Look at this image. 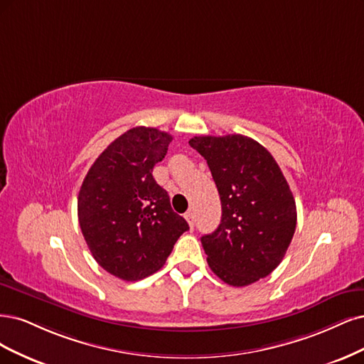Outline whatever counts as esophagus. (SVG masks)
Here are the masks:
<instances>
[{"label":"esophagus","instance_id":"esophagus-1","mask_svg":"<svg viewBox=\"0 0 364 364\" xmlns=\"http://www.w3.org/2000/svg\"><path fill=\"white\" fill-rule=\"evenodd\" d=\"M184 218H186V220H187V224H189V227L193 228V227H195V215H193L192 210H189V212H187V213L184 215Z\"/></svg>","mask_w":364,"mask_h":364}]
</instances>
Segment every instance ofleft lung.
Masks as SVG:
<instances>
[{
  "label": "left lung",
  "instance_id": "obj_1",
  "mask_svg": "<svg viewBox=\"0 0 364 364\" xmlns=\"http://www.w3.org/2000/svg\"><path fill=\"white\" fill-rule=\"evenodd\" d=\"M189 145L207 160L220 196V224L201 237L208 266L230 286H250L274 271L291 242L290 187L271 152L251 137L195 136Z\"/></svg>",
  "mask_w": 364,
  "mask_h": 364
}]
</instances>
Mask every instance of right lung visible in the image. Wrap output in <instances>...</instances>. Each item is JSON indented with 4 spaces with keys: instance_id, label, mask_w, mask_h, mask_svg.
<instances>
[{
    "instance_id": "add662e5",
    "label": "right lung",
    "mask_w": 364,
    "mask_h": 364,
    "mask_svg": "<svg viewBox=\"0 0 364 364\" xmlns=\"http://www.w3.org/2000/svg\"><path fill=\"white\" fill-rule=\"evenodd\" d=\"M171 142L157 128H132L101 152L80 187L81 232L97 263L121 279L157 272L189 230L152 177Z\"/></svg>"
}]
</instances>
